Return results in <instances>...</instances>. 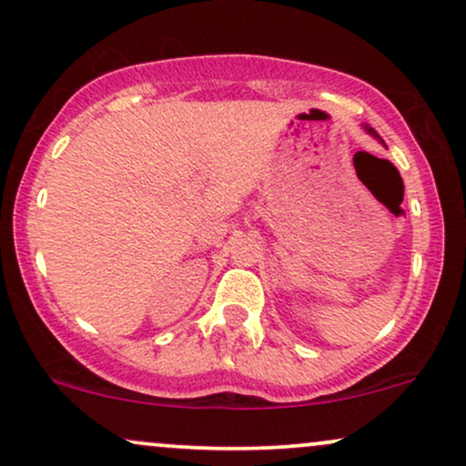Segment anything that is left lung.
<instances>
[{
  "instance_id": "1",
  "label": "left lung",
  "mask_w": 466,
  "mask_h": 466,
  "mask_svg": "<svg viewBox=\"0 0 466 466\" xmlns=\"http://www.w3.org/2000/svg\"><path fill=\"white\" fill-rule=\"evenodd\" d=\"M368 131H370V133H372V136H374V137H379V136H377V133H374V131H372V129H368Z\"/></svg>"
}]
</instances>
